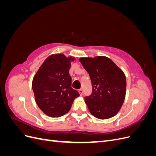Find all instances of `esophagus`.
<instances>
[{
	"mask_svg": "<svg viewBox=\"0 0 156 156\" xmlns=\"http://www.w3.org/2000/svg\"><path fill=\"white\" fill-rule=\"evenodd\" d=\"M79 92L80 95H81V96H83V90L82 88H80V89L79 90Z\"/></svg>",
	"mask_w": 156,
	"mask_h": 156,
	"instance_id": "1",
	"label": "esophagus"
}]
</instances>
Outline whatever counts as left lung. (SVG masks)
Returning <instances> with one entry per match:
<instances>
[{"label": "left lung", "mask_w": 156, "mask_h": 156, "mask_svg": "<svg viewBox=\"0 0 156 156\" xmlns=\"http://www.w3.org/2000/svg\"><path fill=\"white\" fill-rule=\"evenodd\" d=\"M79 61L92 82V94L84 98L89 111L101 120L115 116L126 97V79L123 71L106 56L80 58Z\"/></svg>", "instance_id": "obj_1"}]
</instances>
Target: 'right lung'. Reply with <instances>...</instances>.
I'll list each match as a JSON object with an SVG mask.
<instances>
[{
    "instance_id": "1",
    "label": "right lung",
    "mask_w": 156,
    "mask_h": 156,
    "mask_svg": "<svg viewBox=\"0 0 156 156\" xmlns=\"http://www.w3.org/2000/svg\"><path fill=\"white\" fill-rule=\"evenodd\" d=\"M72 56L52 55L47 58L32 80V87L37 106L45 115L60 117L67 113L79 93L72 87L69 71Z\"/></svg>"
}]
</instances>
